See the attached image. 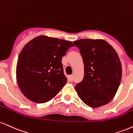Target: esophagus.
I'll return each instance as SVG.
<instances>
[{
    "mask_svg": "<svg viewBox=\"0 0 133 133\" xmlns=\"http://www.w3.org/2000/svg\"><path fill=\"white\" fill-rule=\"evenodd\" d=\"M68 79L69 82H72L73 81V77L72 75H70V76H68Z\"/></svg>",
    "mask_w": 133,
    "mask_h": 133,
    "instance_id": "34e87169",
    "label": "esophagus"
}]
</instances>
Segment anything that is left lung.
<instances>
[{"label":"left lung","mask_w":133,"mask_h":133,"mask_svg":"<svg viewBox=\"0 0 133 133\" xmlns=\"http://www.w3.org/2000/svg\"><path fill=\"white\" fill-rule=\"evenodd\" d=\"M84 64L83 80L75 87L79 98L92 108L112 100L120 84L122 69L118 54L103 39H81L73 42Z\"/></svg>","instance_id":"8db88e82"}]
</instances>
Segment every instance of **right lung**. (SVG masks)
<instances>
[{
    "instance_id": "1",
    "label": "right lung",
    "mask_w": 133,
    "mask_h": 133,
    "mask_svg": "<svg viewBox=\"0 0 133 133\" xmlns=\"http://www.w3.org/2000/svg\"><path fill=\"white\" fill-rule=\"evenodd\" d=\"M71 41L47 36L33 38L24 46L17 64L18 87L27 98L37 103L51 100L67 83L62 57Z\"/></svg>"
}]
</instances>
